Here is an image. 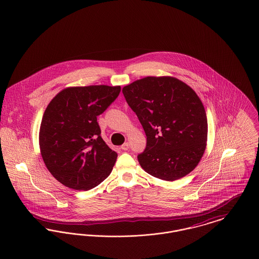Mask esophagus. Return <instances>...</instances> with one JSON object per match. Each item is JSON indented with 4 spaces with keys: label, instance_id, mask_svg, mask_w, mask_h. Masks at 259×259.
<instances>
[{
    "label": "esophagus",
    "instance_id": "esophagus-1",
    "mask_svg": "<svg viewBox=\"0 0 259 259\" xmlns=\"http://www.w3.org/2000/svg\"><path fill=\"white\" fill-rule=\"evenodd\" d=\"M121 149L123 151H127L128 149H129V145H128V143H125V144H123L121 146Z\"/></svg>",
    "mask_w": 259,
    "mask_h": 259
}]
</instances>
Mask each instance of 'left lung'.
Listing matches in <instances>:
<instances>
[{
    "mask_svg": "<svg viewBox=\"0 0 259 259\" xmlns=\"http://www.w3.org/2000/svg\"><path fill=\"white\" fill-rule=\"evenodd\" d=\"M122 93L147 136L138 160L147 173L165 181L180 179L198 165L207 141V119L196 92L171 76H148Z\"/></svg>",
    "mask_w": 259,
    "mask_h": 259,
    "instance_id": "1",
    "label": "left lung"
}]
</instances>
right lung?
Masks as SVG:
<instances>
[{"label":"right lung","instance_id":"right-lung-1","mask_svg":"<svg viewBox=\"0 0 259 259\" xmlns=\"http://www.w3.org/2000/svg\"><path fill=\"white\" fill-rule=\"evenodd\" d=\"M120 86L69 87L44 112L39 145L51 174L65 187L88 191L110 174L117 153L101 137L97 116L114 102Z\"/></svg>","mask_w":259,"mask_h":259}]
</instances>
